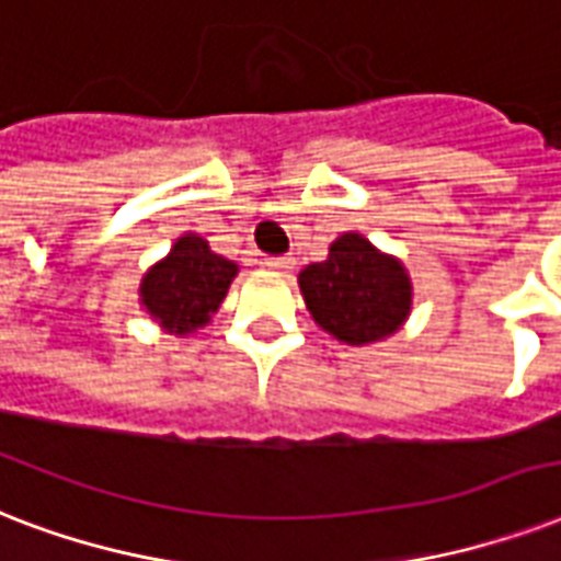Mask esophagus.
Instances as JSON below:
<instances>
[{
	"label": "esophagus",
	"mask_w": 561,
	"mask_h": 561,
	"mask_svg": "<svg viewBox=\"0 0 561 561\" xmlns=\"http://www.w3.org/2000/svg\"><path fill=\"white\" fill-rule=\"evenodd\" d=\"M293 266H295L293 257H268L266 260V268H272V272H289Z\"/></svg>",
	"instance_id": "1"
}]
</instances>
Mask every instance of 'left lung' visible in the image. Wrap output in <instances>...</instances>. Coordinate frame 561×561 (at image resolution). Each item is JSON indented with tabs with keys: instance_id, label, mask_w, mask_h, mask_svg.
I'll use <instances>...</instances> for the list:
<instances>
[{
	"instance_id": "8db88e82",
	"label": "left lung",
	"mask_w": 561,
	"mask_h": 561,
	"mask_svg": "<svg viewBox=\"0 0 561 561\" xmlns=\"http://www.w3.org/2000/svg\"><path fill=\"white\" fill-rule=\"evenodd\" d=\"M312 321L345 345H375L403 328L412 312L410 272L357 231L330 242L328 260L298 275Z\"/></svg>"
}]
</instances>
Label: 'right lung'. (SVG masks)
Returning a JSON list of instances; mask_svg holds the SVG:
<instances>
[{
	"mask_svg": "<svg viewBox=\"0 0 561 561\" xmlns=\"http://www.w3.org/2000/svg\"><path fill=\"white\" fill-rule=\"evenodd\" d=\"M237 275L240 266L216 254L204 237L181 233L167 257L142 275L140 307L163 333L193 336L219 312Z\"/></svg>",
	"mask_w": 561,
	"mask_h": 561,
	"instance_id": "add662e5",
	"label": "right lung"
}]
</instances>
